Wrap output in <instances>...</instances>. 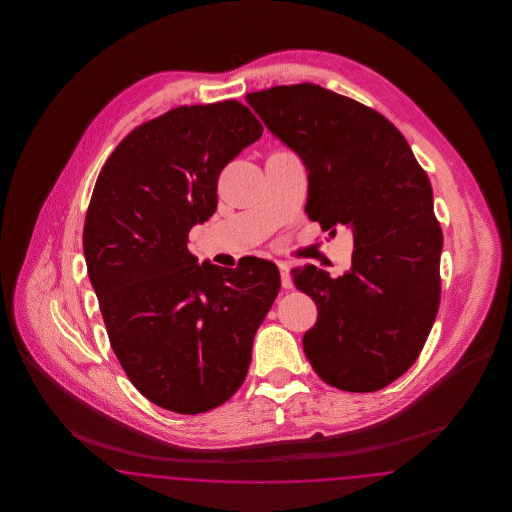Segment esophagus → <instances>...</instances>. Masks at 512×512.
Returning a JSON list of instances; mask_svg holds the SVG:
<instances>
[{
  "label": "esophagus",
  "mask_w": 512,
  "mask_h": 512,
  "mask_svg": "<svg viewBox=\"0 0 512 512\" xmlns=\"http://www.w3.org/2000/svg\"><path fill=\"white\" fill-rule=\"evenodd\" d=\"M278 267H280V276H282V288L290 290L293 284L292 278H290V268H288V263H278Z\"/></svg>",
  "instance_id": "obj_1"
}]
</instances>
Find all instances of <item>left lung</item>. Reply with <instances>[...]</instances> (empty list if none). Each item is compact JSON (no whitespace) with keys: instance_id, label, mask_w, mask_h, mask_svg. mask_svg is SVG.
Wrapping results in <instances>:
<instances>
[{"instance_id":"left-lung-1","label":"left lung","mask_w":512,"mask_h":512,"mask_svg":"<svg viewBox=\"0 0 512 512\" xmlns=\"http://www.w3.org/2000/svg\"><path fill=\"white\" fill-rule=\"evenodd\" d=\"M245 99L301 157L309 219L353 232L351 268L340 278L315 265L292 270L295 288L317 303L305 355L338 390H382L413 366L438 315L443 234L430 180L403 134L355 99L317 84Z\"/></svg>"}]
</instances>
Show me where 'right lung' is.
<instances>
[{
  "mask_svg": "<svg viewBox=\"0 0 512 512\" xmlns=\"http://www.w3.org/2000/svg\"><path fill=\"white\" fill-rule=\"evenodd\" d=\"M263 134L240 101L184 105L132 130L99 172L84 257L111 347L151 403L211 411L244 384L278 267L197 263L188 232L217 211L220 171Z\"/></svg>",
  "mask_w": 512,
  "mask_h": 512,
  "instance_id": "1",
  "label": "right lung"
}]
</instances>
